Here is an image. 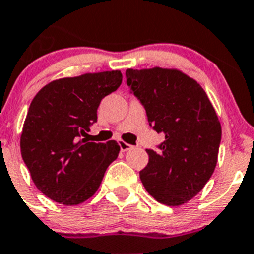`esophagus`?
Masks as SVG:
<instances>
[{
	"label": "esophagus",
	"instance_id": "obj_1",
	"mask_svg": "<svg viewBox=\"0 0 254 254\" xmlns=\"http://www.w3.org/2000/svg\"><path fill=\"white\" fill-rule=\"evenodd\" d=\"M119 147H120V150H122V152H127V150L131 149L132 145H130V144H127V141L120 140V141H119Z\"/></svg>",
	"mask_w": 254,
	"mask_h": 254
}]
</instances>
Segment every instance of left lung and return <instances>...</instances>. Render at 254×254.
<instances>
[{
	"label": "left lung",
	"mask_w": 254,
	"mask_h": 254,
	"mask_svg": "<svg viewBox=\"0 0 254 254\" xmlns=\"http://www.w3.org/2000/svg\"><path fill=\"white\" fill-rule=\"evenodd\" d=\"M127 83L147 111L150 127L163 134L158 152L139 172L161 204L180 206L195 197L218 162L221 125L204 88L178 69H127Z\"/></svg>",
	"instance_id": "1"
}]
</instances>
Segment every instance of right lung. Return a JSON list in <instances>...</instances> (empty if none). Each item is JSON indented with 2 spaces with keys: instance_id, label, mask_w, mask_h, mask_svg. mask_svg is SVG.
<instances>
[{
  "instance_id": "1",
  "label": "right lung",
  "mask_w": 254,
  "mask_h": 254,
  "mask_svg": "<svg viewBox=\"0 0 254 254\" xmlns=\"http://www.w3.org/2000/svg\"><path fill=\"white\" fill-rule=\"evenodd\" d=\"M122 81L120 70L86 73L56 79L36 93L20 148L34 184L47 197L72 206L95 195L120 147L115 140L93 143L82 136L97 122L101 100Z\"/></svg>"
}]
</instances>
